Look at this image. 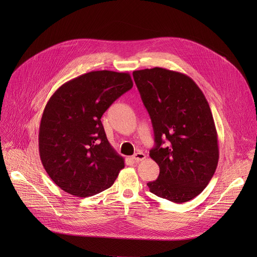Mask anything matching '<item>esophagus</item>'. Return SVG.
Masks as SVG:
<instances>
[{
    "label": "esophagus",
    "mask_w": 257,
    "mask_h": 257,
    "mask_svg": "<svg viewBox=\"0 0 257 257\" xmlns=\"http://www.w3.org/2000/svg\"><path fill=\"white\" fill-rule=\"evenodd\" d=\"M132 159L136 161V163H140V161L146 159V155L143 152H137L132 156Z\"/></svg>",
    "instance_id": "1"
}]
</instances>
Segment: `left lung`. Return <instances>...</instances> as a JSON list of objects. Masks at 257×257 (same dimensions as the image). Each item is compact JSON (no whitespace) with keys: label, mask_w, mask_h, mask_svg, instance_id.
I'll use <instances>...</instances> for the list:
<instances>
[{"label":"left lung","mask_w":257,"mask_h":257,"mask_svg":"<svg viewBox=\"0 0 257 257\" xmlns=\"http://www.w3.org/2000/svg\"><path fill=\"white\" fill-rule=\"evenodd\" d=\"M133 78L156 143L150 157L159 176L147 185L160 198L184 203L203 192L218 166V133L208 102L195 81L179 72L153 67L134 71Z\"/></svg>","instance_id":"obj_1"}]
</instances>
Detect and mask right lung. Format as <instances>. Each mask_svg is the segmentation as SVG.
<instances>
[{
  "mask_svg": "<svg viewBox=\"0 0 257 257\" xmlns=\"http://www.w3.org/2000/svg\"><path fill=\"white\" fill-rule=\"evenodd\" d=\"M132 86L129 73L92 71L52 94L40 119L39 156L50 178L65 193L97 195L124 169V158L108 142L101 117Z\"/></svg>",
  "mask_w": 257,
  "mask_h": 257,
  "instance_id": "obj_1",
  "label": "right lung"
}]
</instances>
